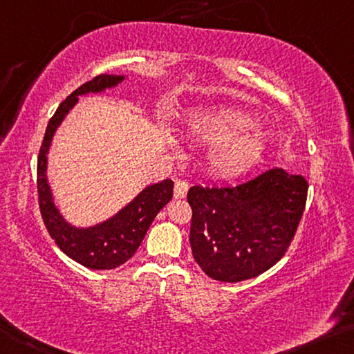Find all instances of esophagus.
<instances>
[{"label": "esophagus", "mask_w": 354, "mask_h": 354, "mask_svg": "<svg viewBox=\"0 0 354 354\" xmlns=\"http://www.w3.org/2000/svg\"><path fill=\"white\" fill-rule=\"evenodd\" d=\"M188 188H189V183L187 180H180V178H177L176 185H174V196H176L177 199L185 198L188 193Z\"/></svg>", "instance_id": "esophagus-1"}]
</instances>
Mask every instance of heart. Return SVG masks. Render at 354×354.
I'll return each mask as SVG.
<instances>
[{
    "mask_svg": "<svg viewBox=\"0 0 354 354\" xmlns=\"http://www.w3.org/2000/svg\"><path fill=\"white\" fill-rule=\"evenodd\" d=\"M258 122L234 109H218L196 115L189 129L201 142L215 145L212 166L221 176H237L257 165L268 147V134L254 129Z\"/></svg>",
    "mask_w": 354,
    "mask_h": 354,
    "instance_id": "obj_1",
    "label": "heart"
}]
</instances>
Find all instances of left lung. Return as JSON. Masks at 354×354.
<instances>
[{"label": "left lung", "instance_id": "8db88e82", "mask_svg": "<svg viewBox=\"0 0 354 354\" xmlns=\"http://www.w3.org/2000/svg\"><path fill=\"white\" fill-rule=\"evenodd\" d=\"M308 182L279 167L237 185L189 188V243L210 279L242 281L279 263L307 203Z\"/></svg>", "mask_w": 354, "mask_h": 354}]
</instances>
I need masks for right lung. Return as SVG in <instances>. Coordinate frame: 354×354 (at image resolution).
Masks as SVG:
<instances>
[{
  "label": "right lung",
  "instance_id": "add662e5",
  "mask_svg": "<svg viewBox=\"0 0 354 354\" xmlns=\"http://www.w3.org/2000/svg\"><path fill=\"white\" fill-rule=\"evenodd\" d=\"M122 80L123 75L101 74L74 90L58 106L57 112L48 120L39 155H37V201H39L41 216L48 234L55 241L58 248L71 259L77 261L85 268L100 270L115 269L133 257L156 214L172 199L174 182L166 178L160 183L150 185L113 218L93 227L77 230V227L69 226L53 205L46 177L47 151L57 127L62 123L69 109L77 102L79 95L90 93V91L96 93V91L117 85Z\"/></svg>",
  "mask_w": 354,
  "mask_h": 354
}]
</instances>
